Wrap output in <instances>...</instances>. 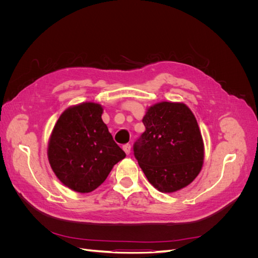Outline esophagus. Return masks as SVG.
I'll return each instance as SVG.
<instances>
[{"label": "esophagus", "mask_w": 258, "mask_h": 258, "mask_svg": "<svg viewBox=\"0 0 258 258\" xmlns=\"http://www.w3.org/2000/svg\"><path fill=\"white\" fill-rule=\"evenodd\" d=\"M122 150L124 151V153H126L127 155H129V154H130V151H131V145H130V144H124V145L122 146Z\"/></svg>", "instance_id": "esophagus-1"}]
</instances>
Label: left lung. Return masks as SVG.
Returning <instances> with one entry per match:
<instances>
[{
  "mask_svg": "<svg viewBox=\"0 0 258 258\" xmlns=\"http://www.w3.org/2000/svg\"><path fill=\"white\" fill-rule=\"evenodd\" d=\"M145 131L135 145L140 167L155 188L173 192L199 174L205 147L198 122L184 103L160 102L143 117Z\"/></svg>",
  "mask_w": 258,
  "mask_h": 258,
  "instance_id": "8db88e82",
  "label": "left lung"
}]
</instances>
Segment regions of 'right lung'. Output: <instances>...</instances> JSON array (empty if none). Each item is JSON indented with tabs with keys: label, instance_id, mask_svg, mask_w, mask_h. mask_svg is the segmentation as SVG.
<instances>
[{
	"label": "right lung",
	"instance_id": "obj_1",
	"mask_svg": "<svg viewBox=\"0 0 258 258\" xmlns=\"http://www.w3.org/2000/svg\"><path fill=\"white\" fill-rule=\"evenodd\" d=\"M102 113V106L93 102L69 107L51 132L50 167L62 183L77 192L98 188L114 165L126 157L101 118Z\"/></svg>",
	"mask_w": 258,
	"mask_h": 258
}]
</instances>
